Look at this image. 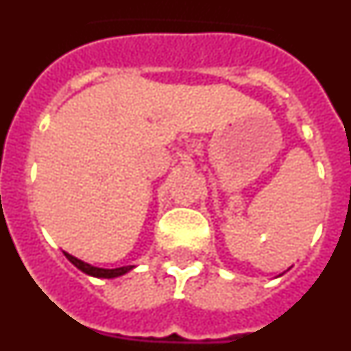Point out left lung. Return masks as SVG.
<instances>
[{"label":"left lung","mask_w":351,"mask_h":351,"mask_svg":"<svg viewBox=\"0 0 351 351\" xmlns=\"http://www.w3.org/2000/svg\"><path fill=\"white\" fill-rule=\"evenodd\" d=\"M280 276H283V274H280Z\"/></svg>","instance_id":"8db88e82"}]
</instances>
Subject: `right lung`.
Here are the masks:
<instances>
[{
  "instance_id": "right-lung-1",
  "label": "right lung",
  "mask_w": 351,
  "mask_h": 351,
  "mask_svg": "<svg viewBox=\"0 0 351 351\" xmlns=\"http://www.w3.org/2000/svg\"><path fill=\"white\" fill-rule=\"evenodd\" d=\"M64 256H66V258L70 260V262L73 263V265H75L79 271H82L84 274L93 276V278H104V280L119 278V276H125L126 272H130L135 269V265H125V267H117V269H101V267H95V265H91V263H88V262H82V260H79L77 256L70 255V253H66V251H64Z\"/></svg>"
}]
</instances>
